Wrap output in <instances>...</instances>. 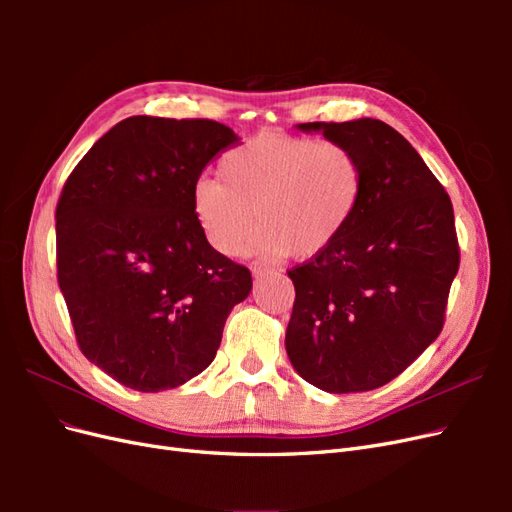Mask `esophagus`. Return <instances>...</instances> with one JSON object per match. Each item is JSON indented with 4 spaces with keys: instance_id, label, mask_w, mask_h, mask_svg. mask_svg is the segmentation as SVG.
I'll return each mask as SVG.
<instances>
[{
    "instance_id": "esophagus-1",
    "label": "esophagus",
    "mask_w": 512,
    "mask_h": 512,
    "mask_svg": "<svg viewBox=\"0 0 512 512\" xmlns=\"http://www.w3.org/2000/svg\"><path fill=\"white\" fill-rule=\"evenodd\" d=\"M265 273H269V271H267L265 267H262V265H258V262H254V265H252V275H254V277H262Z\"/></svg>"
}]
</instances>
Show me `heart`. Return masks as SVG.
<instances>
[{
	"instance_id": "obj_1",
	"label": "heart",
	"mask_w": 512,
	"mask_h": 512,
	"mask_svg": "<svg viewBox=\"0 0 512 512\" xmlns=\"http://www.w3.org/2000/svg\"><path fill=\"white\" fill-rule=\"evenodd\" d=\"M218 179L192 185V213L215 252L235 256L256 222L254 247L267 258L309 260L344 235L361 209L365 170L339 143L260 132L226 151Z\"/></svg>"
}]
</instances>
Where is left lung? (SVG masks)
Masks as SVG:
<instances>
[{"label":"left lung","instance_id":"1","mask_svg":"<svg viewBox=\"0 0 512 512\" xmlns=\"http://www.w3.org/2000/svg\"><path fill=\"white\" fill-rule=\"evenodd\" d=\"M356 153L361 209L327 252L288 271L297 290L286 352L327 393L391 382L436 342L459 269L451 198L416 149L380 119L299 123Z\"/></svg>","mask_w":512,"mask_h":512}]
</instances>
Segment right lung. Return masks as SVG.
<instances>
[{
    "instance_id": "right-lung-1",
    "label": "right lung",
    "mask_w": 512,
    "mask_h": 512,
    "mask_svg": "<svg viewBox=\"0 0 512 512\" xmlns=\"http://www.w3.org/2000/svg\"><path fill=\"white\" fill-rule=\"evenodd\" d=\"M241 145L224 123L136 115L76 164L57 203V280L87 359L128 389L181 386L215 359L252 275L215 252L192 185Z\"/></svg>"
}]
</instances>
